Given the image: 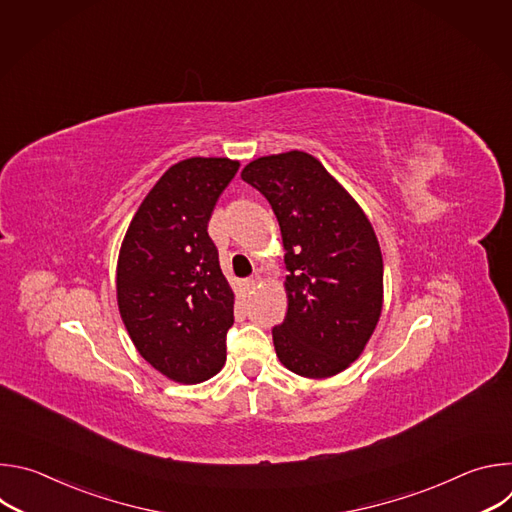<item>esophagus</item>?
<instances>
[{"instance_id": "1", "label": "esophagus", "mask_w": 512, "mask_h": 512, "mask_svg": "<svg viewBox=\"0 0 512 512\" xmlns=\"http://www.w3.org/2000/svg\"><path fill=\"white\" fill-rule=\"evenodd\" d=\"M259 283H261V275H257V273H255V275H251L249 279H245V281H243V287H245L247 294H253V289H255Z\"/></svg>"}]
</instances>
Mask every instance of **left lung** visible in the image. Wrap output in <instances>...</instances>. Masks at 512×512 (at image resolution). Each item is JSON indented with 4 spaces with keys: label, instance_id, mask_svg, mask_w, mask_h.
Returning a JSON list of instances; mask_svg holds the SVG:
<instances>
[{
    "label": "left lung",
    "instance_id": "left-lung-1",
    "mask_svg": "<svg viewBox=\"0 0 512 512\" xmlns=\"http://www.w3.org/2000/svg\"><path fill=\"white\" fill-rule=\"evenodd\" d=\"M241 178L271 204L285 249L287 314L277 358L308 379L338 375L367 346L383 310V257L367 214L306 152L257 158Z\"/></svg>",
    "mask_w": 512,
    "mask_h": 512
}]
</instances>
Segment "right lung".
<instances>
[{
    "label": "right lung",
    "instance_id": "add662e5",
    "mask_svg": "<svg viewBox=\"0 0 512 512\" xmlns=\"http://www.w3.org/2000/svg\"><path fill=\"white\" fill-rule=\"evenodd\" d=\"M239 162L188 158L145 196L117 261L123 324L156 371L184 385L223 369L235 296L208 237L212 208Z\"/></svg>",
    "mask_w": 512,
    "mask_h": 512
}]
</instances>
